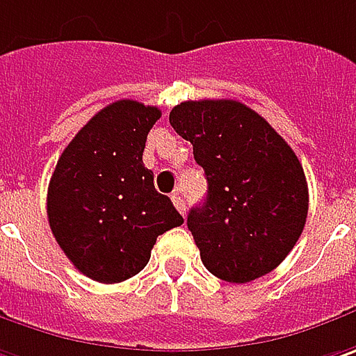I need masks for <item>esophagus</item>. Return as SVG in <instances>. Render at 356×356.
Instances as JSON below:
<instances>
[{"instance_id": "34e87169", "label": "esophagus", "mask_w": 356, "mask_h": 356, "mask_svg": "<svg viewBox=\"0 0 356 356\" xmlns=\"http://www.w3.org/2000/svg\"><path fill=\"white\" fill-rule=\"evenodd\" d=\"M171 201H173V205L177 207L179 213H185V211H187V203H185V197L181 193V189H177L175 193L171 195Z\"/></svg>"}]
</instances>
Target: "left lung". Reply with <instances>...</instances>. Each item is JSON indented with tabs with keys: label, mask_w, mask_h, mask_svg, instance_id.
Masks as SVG:
<instances>
[{
	"label": "left lung",
	"mask_w": 356,
	"mask_h": 356,
	"mask_svg": "<svg viewBox=\"0 0 356 356\" xmlns=\"http://www.w3.org/2000/svg\"><path fill=\"white\" fill-rule=\"evenodd\" d=\"M169 123L191 141L207 199L187 227L209 273L249 283L283 263L299 241L309 189L295 151L257 111L233 99L183 101Z\"/></svg>",
	"instance_id": "left-lung-1"
}]
</instances>
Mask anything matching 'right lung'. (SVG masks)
Segmentation results:
<instances>
[{
    "label": "right lung",
    "mask_w": 356,
    "mask_h": 356,
    "mask_svg": "<svg viewBox=\"0 0 356 356\" xmlns=\"http://www.w3.org/2000/svg\"><path fill=\"white\" fill-rule=\"evenodd\" d=\"M157 107L121 99L103 107L61 153L47 189L57 245L93 281L121 283L149 263L155 241L183 225L143 165Z\"/></svg>",
    "instance_id": "right-lung-1"
}]
</instances>
